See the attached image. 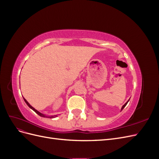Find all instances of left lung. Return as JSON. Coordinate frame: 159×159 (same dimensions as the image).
I'll list each match as a JSON object with an SVG mask.
<instances>
[{"mask_svg":"<svg viewBox=\"0 0 159 159\" xmlns=\"http://www.w3.org/2000/svg\"><path fill=\"white\" fill-rule=\"evenodd\" d=\"M129 99L127 101V102L125 103L123 105V107H122V108H121V110H123L124 108H125V107L126 106V105H127V103L129 102Z\"/></svg>","mask_w":159,"mask_h":159,"instance_id":"1","label":"left lung"}]
</instances>
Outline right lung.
<instances>
[{"instance_id":"obj_1","label":"right lung","mask_w":159,"mask_h":159,"mask_svg":"<svg viewBox=\"0 0 159 159\" xmlns=\"http://www.w3.org/2000/svg\"><path fill=\"white\" fill-rule=\"evenodd\" d=\"M24 100H25V102H26V103L27 104L28 106L29 107L30 109H32L34 111H35V112H36V113H37L38 115H40V116H41V117H48L47 116H45L44 115H43L42 113H40L39 111H37L36 109H35L33 107H32L31 105L29 104V103H28V102H27V101H26V100L25 98H24ZM57 115H54V116H50V117H50V118H54V117H57Z\"/></svg>"}]
</instances>
